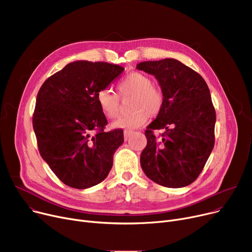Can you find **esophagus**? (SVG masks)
Wrapping results in <instances>:
<instances>
[{
	"mask_svg": "<svg viewBox=\"0 0 252 252\" xmlns=\"http://www.w3.org/2000/svg\"><path fill=\"white\" fill-rule=\"evenodd\" d=\"M133 135V131L131 130H125L124 131V138H125V140L126 141V140H128V138Z\"/></svg>",
	"mask_w": 252,
	"mask_h": 252,
	"instance_id": "1",
	"label": "esophagus"
}]
</instances>
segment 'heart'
<instances>
[{
  "label": "heart",
  "mask_w": 252,
  "mask_h": 252,
  "mask_svg": "<svg viewBox=\"0 0 252 252\" xmlns=\"http://www.w3.org/2000/svg\"><path fill=\"white\" fill-rule=\"evenodd\" d=\"M118 94L122 98L133 96L130 110L133 112L119 117L112 124L114 128L133 129L147 122L150 116H156L162 110L164 97L162 92L152 85L151 78L141 72H131L117 84ZM97 104L107 118H115L121 111V99L114 92L102 89L97 93Z\"/></svg>",
  "instance_id": "1"
}]
</instances>
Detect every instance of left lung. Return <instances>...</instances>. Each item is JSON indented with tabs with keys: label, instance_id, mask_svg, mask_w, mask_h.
<instances>
[{
	"label": "left lung",
	"instance_id": "8db88e82",
	"mask_svg": "<svg viewBox=\"0 0 252 252\" xmlns=\"http://www.w3.org/2000/svg\"><path fill=\"white\" fill-rule=\"evenodd\" d=\"M137 68L157 78L164 97L161 112L145 130L142 169L161 186H188L200 175L215 146L217 115L209 89L199 73L176 59L145 61ZM156 129L165 131L155 136Z\"/></svg>",
	"mask_w": 252,
	"mask_h": 252
}]
</instances>
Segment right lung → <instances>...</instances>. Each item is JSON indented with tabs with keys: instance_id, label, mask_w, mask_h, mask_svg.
I'll return each mask as SVG.
<instances>
[{
	"instance_id": "1",
	"label": "right lung",
	"mask_w": 252,
	"mask_h": 252,
	"mask_svg": "<svg viewBox=\"0 0 252 252\" xmlns=\"http://www.w3.org/2000/svg\"><path fill=\"white\" fill-rule=\"evenodd\" d=\"M124 69L75 61L48 77L37 93L32 126L39 154L71 188L87 189L105 180L124 143L122 128L104 130L108 122L96 99Z\"/></svg>"
}]
</instances>
